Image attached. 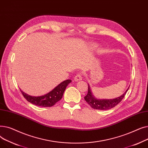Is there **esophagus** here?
<instances>
[{
    "label": "esophagus",
    "mask_w": 148,
    "mask_h": 148,
    "mask_svg": "<svg viewBox=\"0 0 148 148\" xmlns=\"http://www.w3.org/2000/svg\"><path fill=\"white\" fill-rule=\"evenodd\" d=\"M83 79V77H82V74L81 73H79L77 74L75 77H74V80L75 81H79V80H81Z\"/></svg>",
    "instance_id": "esophagus-1"
}]
</instances>
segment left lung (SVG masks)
Instances as JSON below:
<instances>
[{
    "instance_id": "obj_1",
    "label": "left lung",
    "mask_w": 148,
    "mask_h": 148,
    "mask_svg": "<svg viewBox=\"0 0 148 148\" xmlns=\"http://www.w3.org/2000/svg\"><path fill=\"white\" fill-rule=\"evenodd\" d=\"M88 85V92L87 95L84 97V99L88 103V104L94 109L96 110H108L116 106H117L122 99L125 97V94L129 89L125 91L124 94L121 97L116 98L113 99H97L92 95V92L90 89V86Z\"/></svg>"
}]
</instances>
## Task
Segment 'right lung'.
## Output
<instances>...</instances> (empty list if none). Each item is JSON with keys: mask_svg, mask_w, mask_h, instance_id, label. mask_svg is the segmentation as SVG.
Here are the masks:
<instances>
[{"mask_svg": "<svg viewBox=\"0 0 148 148\" xmlns=\"http://www.w3.org/2000/svg\"><path fill=\"white\" fill-rule=\"evenodd\" d=\"M70 82H71V80H65L47 94L41 97H32L25 94L21 90L20 91L23 96L29 103L43 107H51L62 99L64 92Z\"/></svg>", "mask_w": 148, "mask_h": 148, "instance_id": "add662e5", "label": "right lung"}]
</instances>
